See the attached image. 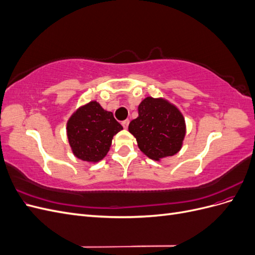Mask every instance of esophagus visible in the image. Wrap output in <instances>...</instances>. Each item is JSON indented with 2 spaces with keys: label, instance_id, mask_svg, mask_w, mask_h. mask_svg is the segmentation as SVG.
<instances>
[{
  "label": "esophagus",
  "instance_id": "34e87169",
  "mask_svg": "<svg viewBox=\"0 0 255 255\" xmlns=\"http://www.w3.org/2000/svg\"><path fill=\"white\" fill-rule=\"evenodd\" d=\"M128 123H129V120H128V119H127V120H125V121H122L121 125L123 126V128H128Z\"/></svg>",
  "mask_w": 255,
  "mask_h": 255
}]
</instances>
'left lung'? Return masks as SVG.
Listing matches in <instances>:
<instances>
[{"instance_id":"left-lung-1","label":"left lung","mask_w":255,"mask_h":255,"mask_svg":"<svg viewBox=\"0 0 255 255\" xmlns=\"http://www.w3.org/2000/svg\"><path fill=\"white\" fill-rule=\"evenodd\" d=\"M128 132L142 153L158 161L181 150L186 125L175 105L163 98L146 97L138 105V117L129 122Z\"/></svg>"}]
</instances>
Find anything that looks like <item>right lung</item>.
<instances>
[{"instance_id": "1", "label": "right lung", "mask_w": 255, "mask_h": 255, "mask_svg": "<svg viewBox=\"0 0 255 255\" xmlns=\"http://www.w3.org/2000/svg\"><path fill=\"white\" fill-rule=\"evenodd\" d=\"M123 129L112 112L91 101L76 110L67 122V136L74 156L98 163L110 151L113 137Z\"/></svg>"}]
</instances>
